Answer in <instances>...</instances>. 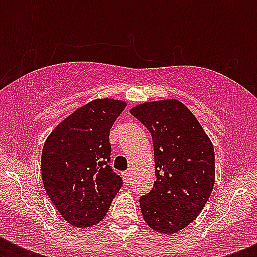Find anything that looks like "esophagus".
Instances as JSON below:
<instances>
[{"label":"esophagus","mask_w":257,"mask_h":257,"mask_svg":"<svg viewBox=\"0 0 257 257\" xmlns=\"http://www.w3.org/2000/svg\"><path fill=\"white\" fill-rule=\"evenodd\" d=\"M121 176H122V179H124L125 183H128L129 180H131L129 179V177H131V176H129V172H122V175Z\"/></svg>","instance_id":"34e87169"}]
</instances>
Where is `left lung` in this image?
Masks as SVG:
<instances>
[{"label": "left lung", "instance_id": "obj_1", "mask_svg": "<svg viewBox=\"0 0 257 257\" xmlns=\"http://www.w3.org/2000/svg\"><path fill=\"white\" fill-rule=\"evenodd\" d=\"M148 128L156 181L140 199L145 223L171 235L199 216L215 185V151L195 114L176 98L148 101L131 109Z\"/></svg>", "mask_w": 257, "mask_h": 257}]
</instances>
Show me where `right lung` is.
<instances>
[{"label": "right lung", "instance_id": "add662e5", "mask_svg": "<svg viewBox=\"0 0 257 257\" xmlns=\"http://www.w3.org/2000/svg\"><path fill=\"white\" fill-rule=\"evenodd\" d=\"M126 102L96 98L52 131L41 155L46 193L65 221L90 228L104 219L122 180L112 171L109 132Z\"/></svg>", "mask_w": 257, "mask_h": 257}]
</instances>
